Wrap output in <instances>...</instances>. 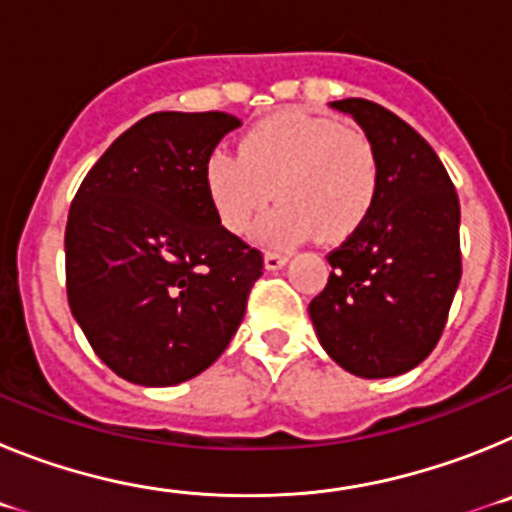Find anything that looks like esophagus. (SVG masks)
<instances>
[{
	"label": "esophagus",
	"instance_id": "obj_1",
	"mask_svg": "<svg viewBox=\"0 0 512 512\" xmlns=\"http://www.w3.org/2000/svg\"><path fill=\"white\" fill-rule=\"evenodd\" d=\"M289 261V256L287 253H282V251H266V256H264V266L266 269H282L284 264H287Z\"/></svg>",
	"mask_w": 512,
	"mask_h": 512
}]
</instances>
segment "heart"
Segmentation results:
<instances>
[{"mask_svg": "<svg viewBox=\"0 0 512 512\" xmlns=\"http://www.w3.org/2000/svg\"><path fill=\"white\" fill-rule=\"evenodd\" d=\"M205 189L217 220L243 235L269 205L261 235L292 246L318 233L343 241L361 228L379 192V158L356 128L305 110L264 117L238 143V156L215 151L205 164Z\"/></svg>", "mask_w": 512, "mask_h": 512, "instance_id": "b5f03b06", "label": "heart"}]
</instances>
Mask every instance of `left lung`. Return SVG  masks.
I'll list each match as a JSON object with an SVG mask.
<instances>
[{
    "label": "left lung",
    "instance_id": "left-lung-1",
    "mask_svg": "<svg viewBox=\"0 0 512 512\" xmlns=\"http://www.w3.org/2000/svg\"><path fill=\"white\" fill-rule=\"evenodd\" d=\"M379 158V192L361 228L328 253L310 320L336 364L364 379L410 372L436 348L461 279L459 197L441 158L395 112L338 99Z\"/></svg>",
    "mask_w": 512,
    "mask_h": 512
}]
</instances>
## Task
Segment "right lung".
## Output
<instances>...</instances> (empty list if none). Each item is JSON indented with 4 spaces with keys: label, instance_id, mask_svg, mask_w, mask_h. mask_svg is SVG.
Returning a JSON list of instances; mask_svg holds the SVG:
<instances>
[{
    "label": "right lung",
    "instance_id": "1",
    "mask_svg": "<svg viewBox=\"0 0 512 512\" xmlns=\"http://www.w3.org/2000/svg\"><path fill=\"white\" fill-rule=\"evenodd\" d=\"M241 120L153 112L84 176L66 223V295L94 354L146 387L187 382L228 348L264 256L220 225L205 164Z\"/></svg>",
    "mask_w": 512,
    "mask_h": 512
}]
</instances>
